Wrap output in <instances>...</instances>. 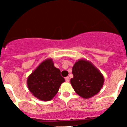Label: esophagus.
Masks as SVG:
<instances>
[{
    "mask_svg": "<svg viewBox=\"0 0 127 127\" xmlns=\"http://www.w3.org/2000/svg\"><path fill=\"white\" fill-rule=\"evenodd\" d=\"M65 80H66V82H68L70 81V78H69V77H66L65 78Z\"/></svg>",
    "mask_w": 127,
    "mask_h": 127,
    "instance_id": "obj_1",
    "label": "esophagus"
}]
</instances>
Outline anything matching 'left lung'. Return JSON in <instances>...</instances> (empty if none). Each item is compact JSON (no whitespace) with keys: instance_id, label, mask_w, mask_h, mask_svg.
Segmentation results:
<instances>
[{"instance_id":"1","label":"left lung","mask_w":127,"mask_h":127,"mask_svg":"<svg viewBox=\"0 0 127 127\" xmlns=\"http://www.w3.org/2000/svg\"><path fill=\"white\" fill-rule=\"evenodd\" d=\"M73 78L70 83L78 95L84 99L94 96L101 90L104 78L101 72L90 61L79 59L72 67Z\"/></svg>"}]
</instances>
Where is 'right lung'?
<instances>
[{"instance_id":"1","label":"right lung","mask_w":127,"mask_h":127,"mask_svg":"<svg viewBox=\"0 0 127 127\" xmlns=\"http://www.w3.org/2000/svg\"><path fill=\"white\" fill-rule=\"evenodd\" d=\"M64 81L60 70L55 67L52 59H47L29 76L27 85L33 96L40 100L50 101L55 96Z\"/></svg>"}]
</instances>
